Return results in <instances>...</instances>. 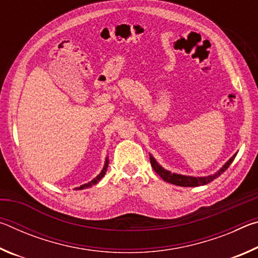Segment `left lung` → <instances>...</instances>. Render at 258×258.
Here are the masks:
<instances>
[{
  "label": "left lung",
  "mask_w": 258,
  "mask_h": 258,
  "mask_svg": "<svg viewBox=\"0 0 258 258\" xmlns=\"http://www.w3.org/2000/svg\"><path fill=\"white\" fill-rule=\"evenodd\" d=\"M235 156L237 155H234L232 158H231L216 174H214V175H211V176H206V177L185 176V175H180V174H175V173L166 171V169H164L158 163H157L152 156H150V163H151L152 168H154V171L166 182L172 183V184H175V185H180V186H198V185L207 184V183L214 181V178L218 177L222 173L225 172L229 166L231 165V163L233 161V159L235 158Z\"/></svg>",
  "instance_id": "1"
}]
</instances>
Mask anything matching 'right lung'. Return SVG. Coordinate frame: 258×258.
<instances>
[{
	"label": "right lung",
	"mask_w": 258,
	"mask_h": 258,
	"mask_svg": "<svg viewBox=\"0 0 258 258\" xmlns=\"http://www.w3.org/2000/svg\"><path fill=\"white\" fill-rule=\"evenodd\" d=\"M108 164H109V160H108V158H107V159H106V164H104L101 173H100L97 177L93 178V180L91 181V182L86 183V184H83V185H81V186H78V187H76V189H77V190H83V189H86V187H89V186H92V185H94V184H97V183L103 177L104 174H106L107 169H108Z\"/></svg>",
	"instance_id": "add662e5"
}]
</instances>
